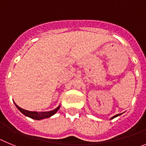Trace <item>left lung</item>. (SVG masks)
Wrapping results in <instances>:
<instances>
[{"label":"left lung","mask_w":146,"mask_h":146,"mask_svg":"<svg viewBox=\"0 0 146 146\" xmlns=\"http://www.w3.org/2000/svg\"><path fill=\"white\" fill-rule=\"evenodd\" d=\"M121 114H122V113H120V114H117V115H114V116H113V117H112L111 119H113V118H115V117L118 116V115H121Z\"/></svg>","instance_id":"obj_1"}]
</instances>
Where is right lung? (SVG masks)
Instances as JSON below:
<instances>
[{
    "label": "right lung",
    "mask_w": 146,
    "mask_h": 146,
    "mask_svg": "<svg viewBox=\"0 0 146 146\" xmlns=\"http://www.w3.org/2000/svg\"><path fill=\"white\" fill-rule=\"evenodd\" d=\"M15 106L17 107L19 110L23 114H24L26 116L29 117L31 118H33V119L35 120H41L43 119V118H49V117L52 116L55 113H56V112L58 111L60 108V106L58 107L56 109L53 110H51V111H48V112H32V111H28V110H24L23 108H20L19 106H17L15 102Z\"/></svg>",
    "instance_id": "add662e5"
}]
</instances>
